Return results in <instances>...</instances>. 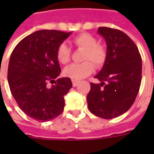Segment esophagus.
<instances>
[{
    "mask_svg": "<svg viewBox=\"0 0 154 154\" xmlns=\"http://www.w3.org/2000/svg\"><path fill=\"white\" fill-rule=\"evenodd\" d=\"M79 82H78V81H72V86H73V87H77V85H78V84H79Z\"/></svg>",
    "mask_w": 154,
    "mask_h": 154,
    "instance_id": "obj_1",
    "label": "esophagus"
}]
</instances>
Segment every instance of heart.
Returning <instances> with one entry per match:
<instances>
[{"label": "heart", "mask_w": 154, "mask_h": 154, "mask_svg": "<svg viewBox=\"0 0 154 154\" xmlns=\"http://www.w3.org/2000/svg\"><path fill=\"white\" fill-rule=\"evenodd\" d=\"M72 42L77 48L84 50L82 61L86 62L79 64H72L64 69L63 73L72 80L78 81L92 73L94 71L93 63L96 67H100L103 65L106 58V49L103 45L97 44V38L94 36L87 33L74 37ZM70 49L67 44H61L57 49V60L61 63L66 64L70 60Z\"/></svg>", "instance_id": "b5f03b06"}]
</instances>
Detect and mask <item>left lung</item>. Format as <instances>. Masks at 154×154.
<instances>
[{"label": "left lung", "mask_w": 154, "mask_h": 154, "mask_svg": "<svg viewBox=\"0 0 154 154\" xmlns=\"http://www.w3.org/2000/svg\"><path fill=\"white\" fill-rule=\"evenodd\" d=\"M97 32L106 43V58L95 76L101 83H91L87 100L91 113L110 119L125 113L134 102L141 84L142 59L136 44L124 32L107 27Z\"/></svg>", "instance_id": "left-lung-1"}]
</instances>
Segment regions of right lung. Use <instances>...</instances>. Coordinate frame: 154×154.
<instances>
[{
  "mask_svg": "<svg viewBox=\"0 0 154 154\" xmlns=\"http://www.w3.org/2000/svg\"><path fill=\"white\" fill-rule=\"evenodd\" d=\"M71 32L43 29L34 32L19 43L8 66L9 87L20 110L32 119L48 121L63 110L64 96L72 84L69 77L57 78L61 72L57 49Z\"/></svg>",
  "mask_w": 154,
  "mask_h": 154,
  "instance_id": "1",
  "label": "right lung"
}]
</instances>
